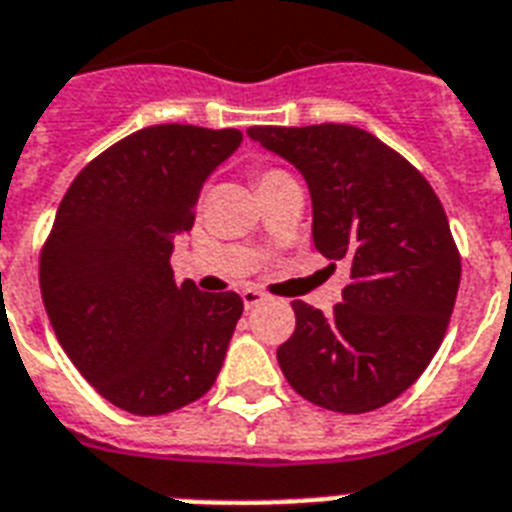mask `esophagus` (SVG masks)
I'll use <instances>...</instances> for the list:
<instances>
[{
    "label": "esophagus",
    "mask_w": 512,
    "mask_h": 512,
    "mask_svg": "<svg viewBox=\"0 0 512 512\" xmlns=\"http://www.w3.org/2000/svg\"><path fill=\"white\" fill-rule=\"evenodd\" d=\"M265 292H260V289H244V292H241V300H244V308H247V311H252V308H257V305L260 303H265Z\"/></svg>",
    "instance_id": "obj_1"
}]
</instances>
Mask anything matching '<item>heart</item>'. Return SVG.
Segmentation results:
<instances>
[{"mask_svg":"<svg viewBox=\"0 0 512 512\" xmlns=\"http://www.w3.org/2000/svg\"><path fill=\"white\" fill-rule=\"evenodd\" d=\"M279 175H287V172H281V170H263V172H257V185H260V183H268V180H273V177H279Z\"/></svg>","mask_w":512,"mask_h":512,"instance_id":"b5f03b06","label":"heart"}]
</instances>
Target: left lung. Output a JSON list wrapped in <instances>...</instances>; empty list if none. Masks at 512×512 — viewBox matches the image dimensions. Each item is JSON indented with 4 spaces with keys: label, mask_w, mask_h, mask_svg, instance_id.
Here are the masks:
<instances>
[{
    "label": "left lung",
    "mask_w": 512,
    "mask_h": 512,
    "mask_svg": "<svg viewBox=\"0 0 512 512\" xmlns=\"http://www.w3.org/2000/svg\"><path fill=\"white\" fill-rule=\"evenodd\" d=\"M249 138L303 172L313 244L350 268L332 316L292 303L281 372L311 404L374 412L414 385L449 327L462 263L444 207L417 167L353 124L252 127Z\"/></svg>",
    "instance_id": "1"
}]
</instances>
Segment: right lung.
Masks as SVG:
<instances>
[{"mask_svg": "<svg viewBox=\"0 0 512 512\" xmlns=\"http://www.w3.org/2000/svg\"><path fill=\"white\" fill-rule=\"evenodd\" d=\"M239 146V130L146 127L60 201L39 257L44 308L84 380L124 412L170 414L215 385L244 303L177 284L170 255L204 180Z\"/></svg>", "mask_w": 512, "mask_h": 512, "instance_id": "add662e5", "label": "right lung"}]
</instances>
